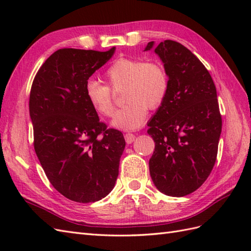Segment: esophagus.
Here are the masks:
<instances>
[{"instance_id": "34e87169", "label": "esophagus", "mask_w": 251, "mask_h": 251, "mask_svg": "<svg viewBox=\"0 0 251 251\" xmlns=\"http://www.w3.org/2000/svg\"><path fill=\"white\" fill-rule=\"evenodd\" d=\"M135 138H136V136L134 134H130V132H127V134H125V140L127 143H128V145L129 143L134 142Z\"/></svg>"}]
</instances>
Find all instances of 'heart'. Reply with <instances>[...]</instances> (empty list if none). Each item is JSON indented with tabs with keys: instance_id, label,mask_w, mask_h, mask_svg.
Segmentation results:
<instances>
[{
	"instance_id": "obj_1",
	"label": "heart",
	"mask_w": 251,
	"mask_h": 251,
	"mask_svg": "<svg viewBox=\"0 0 251 251\" xmlns=\"http://www.w3.org/2000/svg\"><path fill=\"white\" fill-rule=\"evenodd\" d=\"M106 81L113 88L124 87L123 99L126 104L116 112L112 125L132 130L140 127L148 116V108L162 104L168 92V76L162 63L137 58H120L106 69ZM85 96L95 111L111 116L114 103L109 86L96 79H88Z\"/></svg>"
}]
</instances>
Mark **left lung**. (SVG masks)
Instances as JSON below:
<instances>
[{"label": "left lung", "instance_id": "1", "mask_svg": "<svg viewBox=\"0 0 251 251\" xmlns=\"http://www.w3.org/2000/svg\"><path fill=\"white\" fill-rule=\"evenodd\" d=\"M153 47L149 42L145 51ZM154 51L169 85L148 123L155 142L149 168L159 192L181 197L199 189L214 168L222 128L219 103L209 72L185 46L166 40Z\"/></svg>", "mask_w": 251, "mask_h": 251}]
</instances>
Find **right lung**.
I'll use <instances>...</instances> for the list:
<instances>
[{
	"label": "right lung",
	"instance_id": "add662e5",
	"mask_svg": "<svg viewBox=\"0 0 251 251\" xmlns=\"http://www.w3.org/2000/svg\"><path fill=\"white\" fill-rule=\"evenodd\" d=\"M115 52L58 50L32 83L29 110L34 150L52 186L67 199L97 201L114 188L125 139L106 128L85 96V85Z\"/></svg>",
	"mask_w": 251,
	"mask_h": 251
}]
</instances>
